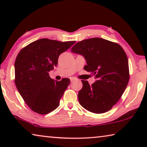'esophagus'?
Here are the masks:
<instances>
[{"mask_svg": "<svg viewBox=\"0 0 147 147\" xmlns=\"http://www.w3.org/2000/svg\"><path fill=\"white\" fill-rule=\"evenodd\" d=\"M76 80H77V79L76 78H74V77H71V78H70L71 82H74V81H76Z\"/></svg>", "mask_w": 147, "mask_h": 147, "instance_id": "obj_1", "label": "esophagus"}]
</instances>
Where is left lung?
<instances>
[{"label":"left lung","instance_id":"1","mask_svg":"<svg viewBox=\"0 0 147 147\" xmlns=\"http://www.w3.org/2000/svg\"><path fill=\"white\" fill-rule=\"evenodd\" d=\"M86 60L84 69L94 76L90 85L82 80L78 93L80 105L88 111L102 114L112 109L127 87L129 72L127 55L120 45L102 38L80 41L71 49Z\"/></svg>","mask_w":147,"mask_h":147}]
</instances>
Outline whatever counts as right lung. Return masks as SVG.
Instances as JSON below:
<instances>
[{
    "label": "right lung",
    "mask_w": 147,
    "mask_h": 147,
    "mask_svg": "<svg viewBox=\"0 0 147 147\" xmlns=\"http://www.w3.org/2000/svg\"><path fill=\"white\" fill-rule=\"evenodd\" d=\"M75 42L40 39L29 44L18 55L14 64L15 84L33 111L47 114L58 107L70 80L55 81L49 72L57 66L60 54Z\"/></svg>",
    "instance_id": "add662e5"
}]
</instances>
